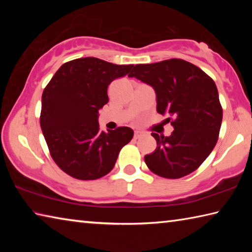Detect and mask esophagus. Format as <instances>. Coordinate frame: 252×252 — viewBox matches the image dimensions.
I'll return each instance as SVG.
<instances>
[{"label":"esophagus","mask_w":252,"mask_h":252,"mask_svg":"<svg viewBox=\"0 0 252 252\" xmlns=\"http://www.w3.org/2000/svg\"><path fill=\"white\" fill-rule=\"evenodd\" d=\"M142 135V133L140 131H134V135H133V138L136 140V139H139L140 136Z\"/></svg>","instance_id":"obj_1"}]
</instances>
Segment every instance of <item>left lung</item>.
<instances>
[{"label": "left lung", "instance_id": "left-lung-1", "mask_svg": "<svg viewBox=\"0 0 252 252\" xmlns=\"http://www.w3.org/2000/svg\"><path fill=\"white\" fill-rule=\"evenodd\" d=\"M130 78L151 85L157 111L168 114L170 136L151 133L157 148L144 157L148 168L162 178L179 179L197 170L215 148L222 122V106L210 76L192 63L170 59L132 66Z\"/></svg>", "mask_w": 252, "mask_h": 252}]
</instances>
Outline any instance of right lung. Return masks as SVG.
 I'll use <instances>...</instances> for the list:
<instances>
[{"label":"right lung","instance_id":"right-lung-1","mask_svg":"<svg viewBox=\"0 0 252 252\" xmlns=\"http://www.w3.org/2000/svg\"><path fill=\"white\" fill-rule=\"evenodd\" d=\"M132 64L117 65L81 58L55 72L42 94L40 125L58 167L79 180H95L113 169L119 152L133 130L119 126L101 131L99 110L108 103V87L129 73Z\"/></svg>","mask_w":252,"mask_h":252}]
</instances>
